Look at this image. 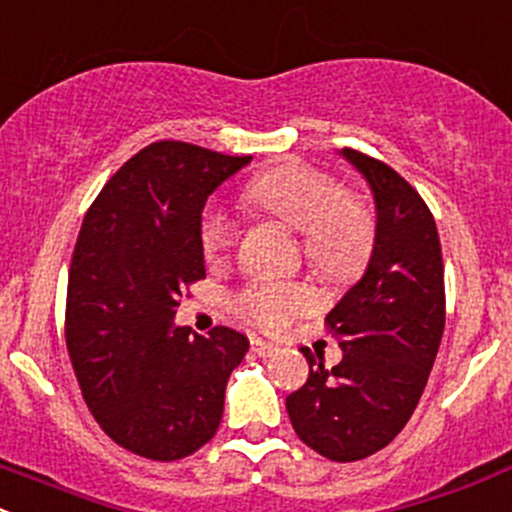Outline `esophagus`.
I'll return each mask as SVG.
<instances>
[{
  "mask_svg": "<svg viewBox=\"0 0 512 512\" xmlns=\"http://www.w3.org/2000/svg\"><path fill=\"white\" fill-rule=\"evenodd\" d=\"M251 352L258 357H271L273 352H278V347L271 345V342L258 340V337H251Z\"/></svg>",
  "mask_w": 512,
  "mask_h": 512,
  "instance_id": "obj_1",
  "label": "esophagus"
}]
</instances>
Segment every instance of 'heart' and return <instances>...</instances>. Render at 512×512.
I'll return each instance as SVG.
<instances>
[{"label": "heart", "instance_id": "b5f03b06", "mask_svg": "<svg viewBox=\"0 0 512 512\" xmlns=\"http://www.w3.org/2000/svg\"><path fill=\"white\" fill-rule=\"evenodd\" d=\"M241 202L300 231L305 261L323 276L352 273L372 246V217L350 197L345 184L320 167L286 162L251 179ZM234 244V224L224 212H207L199 224V246L217 261ZM308 305L303 288L258 281L234 295V310L268 333H281Z\"/></svg>", "mask_w": 512, "mask_h": 512}]
</instances>
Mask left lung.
Returning <instances> with one entry per match:
<instances>
[{"instance_id":"8db88e82","label":"left lung","mask_w":512,"mask_h":512,"mask_svg":"<svg viewBox=\"0 0 512 512\" xmlns=\"http://www.w3.org/2000/svg\"><path fill=\"white\" fill-rule=\"evenodd\" d=\"M370 182L377 234L370 266L325 318L342 360L303 347L308 382L288 394L298 439L330 461H360L389 444L419 404L446 323L444 258L434 214L384 162L345 147Z\"/></svg>"}]
</instances>
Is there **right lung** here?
Here are the masks:
<instances>
[{
    "label": "right lung",
    "instance_id": "obj_1",
    "mask_svg": "<svg viewBox=\"0 0 512 512\" xmlns=\"http://www.w3.org/2000/svg\"><path fill=\"white\" fill-rule=\"evenodd\" d=\"M249 162L152 142L105 182L83 219L68 271V357L100 429L135 456L179 461L219 429L249 337L224 325L192 335L172 320L182 293L207 276L204 202Z\"/></svg>",
    "mask_w": 512,
    "mask_h": 512
}]
</instances>
